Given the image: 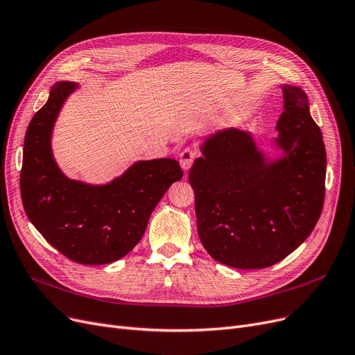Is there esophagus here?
I'll list each match as a JSON object with an SVG mask.
<instances>
[{
    "instance_id": "esophagus-1",
    "label": "esophagus",
    "mask_w": 355,
    "mask_h": 355,
    "mask_svg": "<svg viewBox=\"0 0 355 355\" xmlns=\"http://www.w3.org/2000/svg\"><path fill=\"white\" fill-rule=\"evenodd\" d=\"M196 155H198V153L192 148H185L180 153L179 162H180V166H182L183 170H185V172L191 168V166L193 164V160L196 159Z\"/></svg>"
}]
</instances>
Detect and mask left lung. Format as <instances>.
Instances as JSON below:
<instances>
[{"label": "left lung", "mask_w": 355, "mask_h": 355, "mask_svg": "<svg viewBox=\"0 0 355 355\" xmlns=\"http://www.w3.org/2000/svg\"><path fill=\"white\" fill-rule=\"evenodd\" d=\"M284 112L271 159L248 131L211 134L191 167L198 234L216 261L268 268L313 232L324 200L326 151L300 87L281 86Z\"/></svg>", "instance_id": "8db88e82"}]
</instances>
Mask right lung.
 <instances>
[{"label":"right lung","mask_w":355,"mask_h":355,"mask_svg":"<svg viewBox=\"0 0 355 355\" xmlns=\"http://www.w3.org/2000/svg\"><path fill=\"white\" fill-rule=\"evenodd\" d=\"M78 84H53L48 102L27 126L20 175L27 217L68 259L106 265L123 258L143 237L155 205L183 176L173 159L141 160L106 185L67 178L56 164L51 138L56 118Z\"/></svg>","instance_id":"right-lung-1"}]
</instances>
